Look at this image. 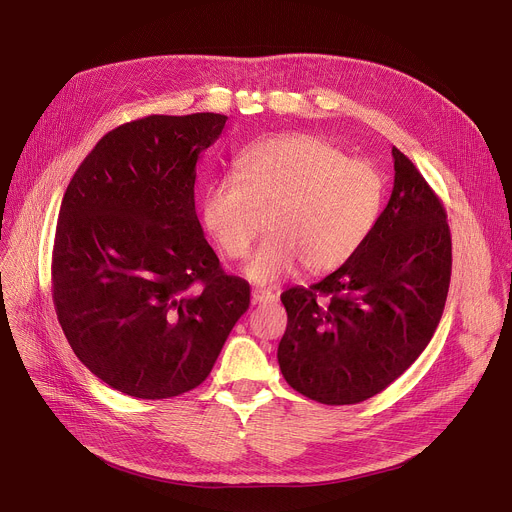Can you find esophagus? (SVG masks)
Returning a JSON list of instances; mask_svg holds the SVG:
<instances>
[{"mask_svg": "<svg viewBox=\"0 0 512 512\" xmlns=\"http://www.w3.org/2000/svg\"><path fill=\"white\" fill-rule=\"evenodd\" d=\"M277 302V296L273 291H263V289H253L251 294V304L253 306H265V304H273Z\"/></svg>", "mask_w": 512, "mask_h": 512, "instance_id": "esophagus-1", "label": "esophagus"}]
</instances>
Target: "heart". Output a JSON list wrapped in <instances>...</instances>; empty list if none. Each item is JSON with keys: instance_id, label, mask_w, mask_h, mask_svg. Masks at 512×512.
Wrapping results in <instances>:
<instances>
[{"instance_id": "obj_1", "label": "heart", "mask_w": 512, "mask_h": 512, "mask_svg": "<svg viewBox=\"0 0 512 512\" xmlns=\"http://www.w3.org/2000/svg\"><path fill=\"white\" fill-rule=\"evenodd\" d=\"M239 176L214 178L202 196V223L227 257H245L263 216L269 237L245 265V275L271 285L296 273L344 265L373 233L385 180L369 162L350 160L336 143L289 133L251 145Z\"/></svg>"}]
</instances>
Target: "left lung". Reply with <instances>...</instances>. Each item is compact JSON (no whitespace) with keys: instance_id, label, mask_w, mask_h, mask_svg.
Segmentation results:
<instances>
[{"instance_id":"left-lung-1","label":"left lung","mask_w":512,"mask_h":512,"mask_svg":"<svg viewBox=\"0 0 512 512\" xmlns=\"http://www.w3.org/2000/svg\"><path fill=\"white\" fill-rule=\"evenodd\" d=\"M391 154L393 192L369 239L322 281L281 294V375L318 403L354 405L387 389L425 350L446 306L444 204L405 154Z\"/></svg>"}]
</instances>
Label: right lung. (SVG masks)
Instances as JSON below:
<instances>
[{
    "label": "right lung",
    "instance_id": "obj_1",
    "mask_svg": "<svg viewBox=\"0 0 512 512\" xmlns=\"http://www.w3.org/2000/svg\"><path fill=\"white\" fill-rule=\"evenodd\" d=\"M227 119L150 115L119 125L64 192L56 316L85 367L129 397L198 387L249 308V283L221 269L194 208L196 162Z\"/></svg>",
    "mask_w": 512,
    "mask_h": 512
}]
</instances>
